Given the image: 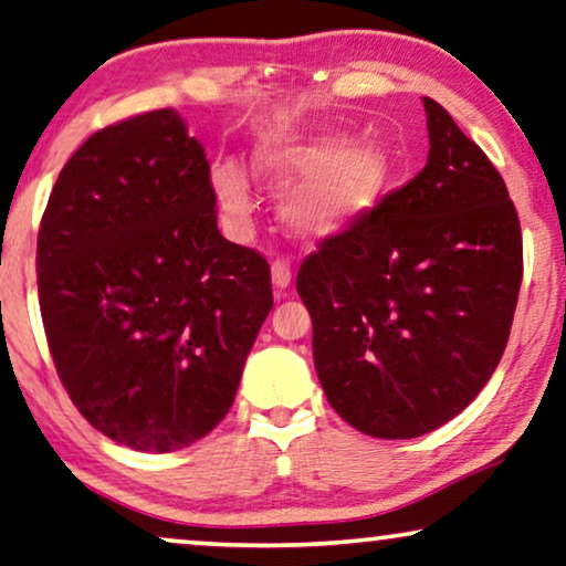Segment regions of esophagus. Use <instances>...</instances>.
Listing matches in <instances>:
<instances>
[{"label": "esophagus", "instance_id": "34e87169", "mask_svg": "<svg viewBox=\"0 0 566 566\" xmlns=\"http://www.w3.org/2000/svg\"><path fill=\"white\" fill-rule=\"evenodd\" d=\"M290 282H292V269H290V264H286V261L276 259L274 264H272V284H274V290H276V292H284L286 286H290Z\"/></svg>", "mask_w": 566, "mask_h": 566}]
</instances>
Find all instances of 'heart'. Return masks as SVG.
Segmentation results:
<instances>
[{
    "mask_svg": "<svg viewBox=\"0 0 566 566\" xmlns=\"http://www.w3.org/2000/svg\"><path fill=\"white\" fill-rule=\"evenodd\" d=\"M253 171L274 192L290 189L282 222L305 241H328L369 220L392 189L395 164L374 140L348 143L331 127H284L259 140ZM214 197L235 226H249L253 197L235 161H218L210 174Z\"/></svg>",
    "mask_w": 566,
    "mask_h": 566,
    "instance_id": "heart-1",
    "label": "heart"
}]
</instances>
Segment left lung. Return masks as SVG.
I'll use <instances>...</instances> for the list:
<instances>
[{
  "label": "left lung",
  "mask_w": 566,
  "mask_h": 566,
  "mask_svg": "<svg viewBox=\"0 0 566 566\" xmlns=\"http://www.w3.org/2000/svg\"><path fill=\"white\" fill-rule=\"evenodd\" d=\"M428 161L379 210L310 253L297 292L333 410L374 439L457 418L495 371L523 280L507 187L451 115L423 97Z\"/></svg>",
  "instance_id": "obj_1"
}]
</instances>
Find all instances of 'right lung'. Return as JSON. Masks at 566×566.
<instances>
[{
	"mask_svg": "<svg viewBox=\"0 0 566 566\" xmlns=\"http://www.w3.org/2000/svg\"><path fill=\"white\" fill-rule=\"evenodd\" d=\"M210 164L174 109L94 133L55 181L38 297L55 371L90 423L135 451L226 418L274 305L269 264L220 235Z\"/></svg>",
	"mask_w": 566,
	"mask_h": 566,
	"instance_id": "obj_1",
	"label": "right lung"
}]
</instances>
